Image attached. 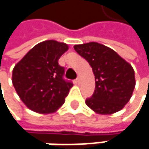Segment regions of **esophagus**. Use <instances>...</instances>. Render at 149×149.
Returning a JSON list of instances; mask_svg holds the SVG:
<instances>
[{
    "label": "esophagus",
    "instance_id": "1",
    "mask_svg": "<svg viewBox=\"0 0 149 149\" xmlns=\"http://www.w3.org/2000/svg\"><path fill=\"white\" fill-rule=\"evenodd\" d=\"M76 81H77V84H80V82H81V76H77V77Z\"/></svg>",
    "mask_w": 149,
    "mask_h": 149
}]
</instances>
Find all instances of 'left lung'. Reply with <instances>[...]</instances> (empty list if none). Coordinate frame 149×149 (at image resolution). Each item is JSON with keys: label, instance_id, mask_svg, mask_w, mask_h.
<instances>
[{"label": "left lung", "instance_id": "left-lung-1", "mask_svg": "<svg viewBox=\"0 0 149 149\" xmlns=\"http://www.w3.org/2000/svg\"><path fill=\"white\" fill-rule=\"evenodd\" d=\"M74 49L88 61L95 75V92L86 100V105L102 115L113 114L124 108L136 86L131 65L114 50L98 42L75 45Z\"/></svg>", "mask_w": 149, "mask_h": 149}]
</instances>
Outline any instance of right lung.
<instances>
[{
    "label": "right lung",
    "instance_id": "1",
    "mask_svg": "<svg viewBox=\"0 0 149 149\" xmlns=\"http://www.w3.org/2000/svg\"><path fill=\"white\" fill-rule=\"evenodd\" d=\"M68 45L54 40L33 47L14 66L12 82L24 105L37 113L56 112L64 104L72 83L63 78L64 67L58 63Z\"/></svg>",
    "mask_w": 149,
    "mask_h": 149
}]
</instances>
